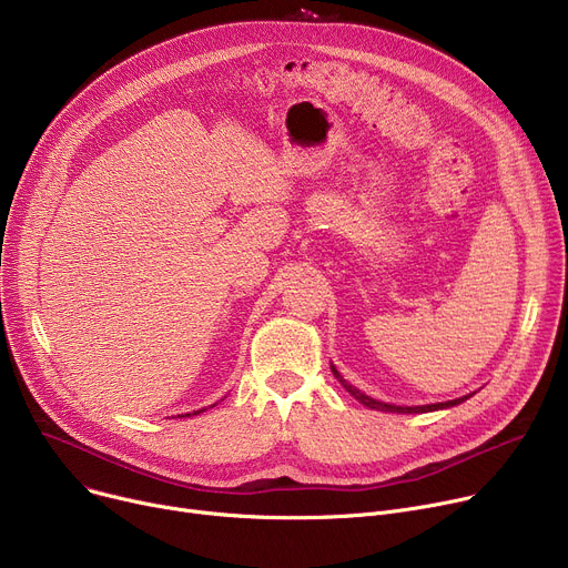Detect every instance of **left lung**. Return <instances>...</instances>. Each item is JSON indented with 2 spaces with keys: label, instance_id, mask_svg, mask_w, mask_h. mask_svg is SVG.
I'll return each instance as SVG.
<instances>
[{
  "label": "left lung",
  "instance_id": "obj_1",
  "mask_svg": "<svg viewBox=\"0 0 568 568\" xmlns=\"http://www.w3.org/2000/svg\"><path fill=\"white\" fill-rule=\"evenodd\" d=\"M331 369H333V374H335V379L345 386V390L349 393V395H354L361 404H365V406H369V408H374V410H390V413H425V410H438V408H447V406H457V404H462V402H466L470 395H466V397H459V399H449V402H445V404H427V406H395V404H386V402H376V399H372V397H367V395H363L361 390H356L352 384H347L343 376H339V372L331 365Z\"/></svg>",
  "mask_w": 568,
  "mask_h": 568
}]
</instances>
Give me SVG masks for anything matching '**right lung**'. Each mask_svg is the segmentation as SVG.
<instances>
[{
	"instance_id": "add662e5",
	"label": "right lung",
	"mask_w": 568,
	"mask_h": 568,
	"mask_svg": "<svg viewBox=\"0 0 568 568\" xmlns=\"http://www.w3.org/2000/svg\"><path fill=\"white\" fill-rule=\"evenodd\" d=\"M203 410H205V408H203ZM196 413H201V410H196ZM196 413H194V415H196ZM186 415H192V413H186Z\"/></svg>"
}]
</instances>
